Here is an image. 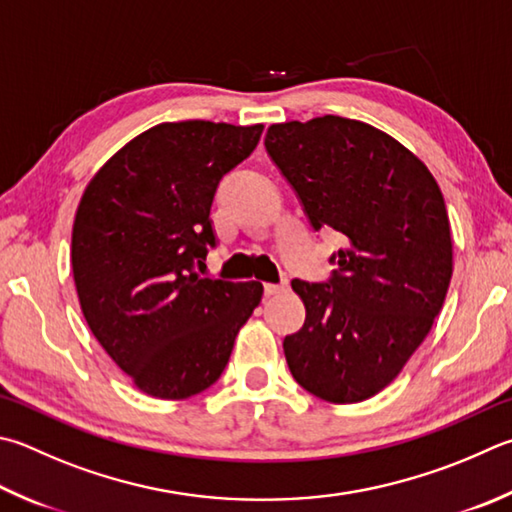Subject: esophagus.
<instances>
[{
  "instance_id": "34e87169",
  "label": "esophagus",
  "mask_w": 512,
  "mask_h": 512,
  "mask_svg": "<svg viewBox=\"0 0 512 512\" xmlns=\"http://www.w3.org/2000/svg\"><path fill=\"white\" fill-rule=\"evenodd\" d=\"M286 288H288V280H286V277H282L280 284H264V293L266 295H277V293L286 291Z\"/></svg>"
}]
</instances>
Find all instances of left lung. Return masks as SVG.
I'll return each instance as SVG.
<instances>
[{
    "mask_svg": "<svg viewBox=\"0 0 512 512\" xmlns=\"http://www.w3.org/2000/svg\"><path fill=\"white\" fill-rule=\"evenodd\" d=\"M264 145L313 230L345 235L327 282H291L306 320L284 338L288 369L322 401L360 403L401 374L448 293L439 183L407 147L351 118L271 125Z\"/></svg>",
    "mask_w": 512,
    "mask_h": 512,
    "instance_id": "left-lung-1",
    "label": "left lung"
}]
</instances>
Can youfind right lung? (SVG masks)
<instances>
[{
    "label": "right lung",
    "instance_id": "obj_1",
    "mask_svg": "<svg viewBox=\"0 0 512 512\" xmlns=\"http://www.w3.org/2000/svg\"><path fill=\"white\" fill-rule=\"evenodd\" d=\"M264 125L161 123L89 181L73 221V280L91 333L141 392L181 401L226 369L259 282L206 275L217 246V185L248 159Z\"/></svg>",
    "mask_w": 512,
    "mask_h": 512
}]
</instances>
